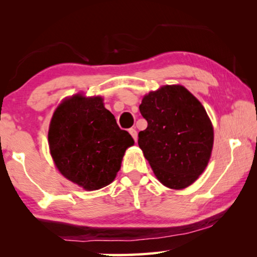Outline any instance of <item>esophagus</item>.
Here are the masks:
<instances>
[{
  "instance_id": "esophagus-1",
  "label": "esophagus",
  "mask_w": 257,
  "mask_h": 257,
  "mask_svg": "<svg viewBox=\"0 0 257 257\" xmlns=\"http://www.w3.org/2000/svg\"><path fill=\"white\" fill-rule=\"evenodd\" d=\"M129 134L132 135V137L134 138V141L137 142V132H136V129H135V128L129 129Z\"/></svg>"
}]
</instances>
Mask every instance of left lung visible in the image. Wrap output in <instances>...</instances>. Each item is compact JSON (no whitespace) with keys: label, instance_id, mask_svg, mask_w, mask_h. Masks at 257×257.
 Returning <instances> with one entry per match:
<instances>
[{"label":"left lung","instance_id":"left-lung-1","mask_svg":"<svg viewBox=\"0 0 257 257\" xmlns=\"http://www.w3.org/2000/svg\"><path fill=\"white\" fill-rule=\"evenodd\" d=\"M139 111L147 128L138 145L163 186L194 184L211 159L214 130L202 103L182 85H164L143 96Z\"/></svg>","mask_w":257,"mask_h":257}]
</instances>
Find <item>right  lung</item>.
I'll list each match as a JSON object with an SVG mask.
<instances>
[{"label":"right lung","instance_id":"add662e5","mask_svg":"<svg viewBox=\"0 0 257 257\" xmlns=\"http://www.w3.org/2000/svg\"><path fill=\"white\" fill-rule=\"evenodd\" d=\"M47 137L59 172L88 191L115 179L125 151L135 144L104 106V98L84 93L61 101L52 115Z\"/></svg>","mask_w":257,"mask_h":257}]
</instances>
